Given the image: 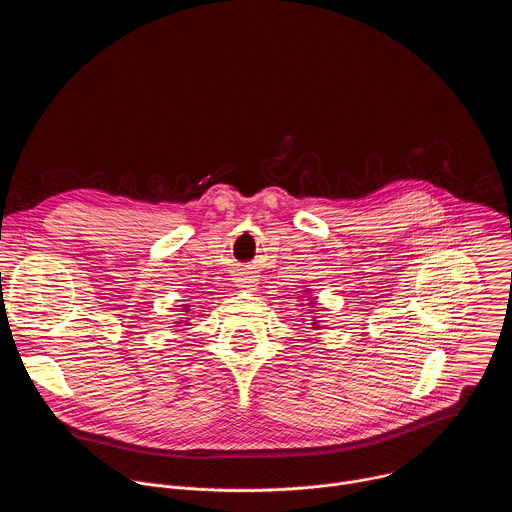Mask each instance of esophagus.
Returning <instances> with one entry per match:
<instances>
[{"instance_id": "1", "label": "esophagus", "mask_w": 512, "mask_h": 512, "mask_svg": "<svg viewBox=\"0 0 512 512\" xmlns=\"http://www.w3.org/2000/svg\"><path fill=\"white\" fill-rule=\"evenodd\" d=\"M255 281H257V279H255L253 275H247V273H243V275L237 277V285H239L241 289H247V291H253V289H255V285H257Z\"/></svg>"}]
</instances>
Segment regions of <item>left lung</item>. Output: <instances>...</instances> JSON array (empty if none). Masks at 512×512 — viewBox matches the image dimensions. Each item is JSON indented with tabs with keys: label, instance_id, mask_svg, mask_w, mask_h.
Here are the masks:
<instances>
[{
	"label": "left lung",
	"instance_id": "1",
	"mask_svg": "<svg viewBox=\"0 0 512 512\" xmlns=\"http://www.w3.org/2000/svg\"><path fill=\"white\" fill-rule=\"evenodd\" d=\"M304 291H306V294H308L310 289H304ZM308 300H310V306L314 308V302H316V300H314V298H308ZM310 312H314V310H310ZM312 328H314V330H320V328H322V326H320V320H318V316H314V318H312Z\"/></svg>",
	"mask_w": 512,
	"mask_h": 512
}]
</instances>
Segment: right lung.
<instances>
[{"instance_id":"obj_1","label":"right lung","mask_w":512,"mask_h":512,"mask_svg":"<svg viewBox=\"0 0 512 512\" xmlns=\"http://www.w3.org/2000/svg\"><path fill=\"white\" fill-rule=\"evenodd\" d=\"M188 308H190V306H186V312H188ZM182 322H184V320H178L176 324H182Z\"/></svg>"}]
</instances>
